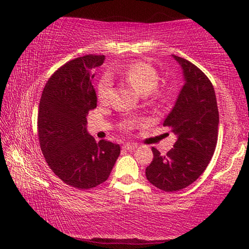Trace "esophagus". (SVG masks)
Wrapping results in <instances>:
<instances>
[{
  "mask_svg": "<svg viewBox=\"0 0 249 249\" xmlns=\"http://www.w3.org/2000/svg\"><path fill=\"white\" fill-rule=\"evenodd\" d=\"M124 149H127V151H132V149L137 148L138 145L135 144V142H125V144L122 146Z\"/></svg>",
  "mask_w": 249,
  "mask_h": 249,
  "instance_id": "esophagus-1",
  "label": "esophagus"
}]
</instances>
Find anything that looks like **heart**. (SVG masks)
Here are the masks:
<instances>
[{"mask_svg":"<svg viewBox=\"0 0 249 249\" xmlns=\"http://www.w3.org/2000/svg\"><path fill=\"white\" fill-rule=\"evenodd\" d=\"M122 77L138 93L148 94L154 90L159 84V73L154 68L144 62H135L121 71ZM112 80L108 76L102 77L97 86V97L101 102H107L110 97Z\"/></svg>","mask_w":249,"mask_h":249,"instance_id":"b5f03b06","label":"heart"}]
</instances>
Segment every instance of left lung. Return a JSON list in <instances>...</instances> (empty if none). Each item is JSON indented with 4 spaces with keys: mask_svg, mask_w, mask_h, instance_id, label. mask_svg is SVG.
<instances>
[{
    "mask_svg": "<svg viewBox=\"0 0 249 249\" xmlns=\"http://www.w3.org/2000/svg\"><path fill=\"white\" fill-rule=\"evenodd\" d=\"M182 70L183 86L163 125L177 136L173 148L154 159L146 178L164 192L183 189L199 178L212 159L217 142L219 110L213 85L202 70L182 57L171 55Z\"/></svg>",
    "mask_w": 249,
    "mask_h": 249,
    "instance_id": "1",
    "label": "left lung"
}]
</instances>
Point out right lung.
<instances>
[{
  "label": "right lung",
  "mask_w": 249,
  "mask_h": 249,
  "mask_svg": "<svg viewBox=\"0 0 249 249\" xmlns=\"http://www.w3.org/2000/svg\"><path fill=\"white\" fill-rule=\"evenodd\" d=\"M104 55H85L55 71L44 87L38 110V137L51 170L67 185L89 189L108 178L120 146L95 142L87 131L88 112L97 105L91 84Z\"/></svg>",
  "instance_id": "obj_1"
}]
</instances>
